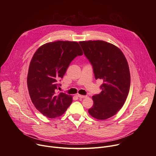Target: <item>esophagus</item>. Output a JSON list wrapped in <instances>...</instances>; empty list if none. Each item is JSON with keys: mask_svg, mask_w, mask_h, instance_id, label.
<instances>
[{"mask_svg": "<svg viewBox=\"0 0 156 156\" xmlns=\"http://www.w3.org/2000/svg\"><path fill=\"white\" fill-rule=\"evenodd\" d=\"M77 96L79 98H81V99H83V98H86L87 96H83V95H80V94H78Z\"/></svg>", "mask_w": 156, "mask_h": 156, "instance_id": "34e87169", "label": "esophagus"}]
</instances>
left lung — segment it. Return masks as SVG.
<instances>
[{
  "label": "left lung",
  "mask_w": 156,
  "mask_h": 156,
  "mask_svg": "<svg viewBox=\"0 0 156 156\" xmlns=\"http://www.w3.org/2000/svg\"><path fill=\"white\" fill-rule=\"evenodd\" d=\"M84 54L93 66L95 79H101L102 91L92 97L94 104L88 112L98 120L115 115L123 105L130 87L127 60L121 50L103 41H80Z\"/></svg>",
  "instance_id": "obj_1"
}]
</instances>
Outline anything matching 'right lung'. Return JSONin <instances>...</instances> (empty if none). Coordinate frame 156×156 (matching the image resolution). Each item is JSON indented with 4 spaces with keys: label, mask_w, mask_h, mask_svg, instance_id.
<instances>
[{
    "label": "right lung",
    "mask_w": 156,
    "mask_h": 156,
    "mask_svg": "<svg viewBox=\"0 0 156 156\" xmlns=\"http://www.w3.org/2000/svg\"><path fill=\"white\" fill-rule=\"evenodd\" d=\"M83 51L77 42L57 41L41 46L34 53L29 66L27 84L31 101L46 117L61 116L72 102V97L57 94L58 83L71 62Z\"/></svg>",
    "instance_id": "obj_1"
}]
</instances>
